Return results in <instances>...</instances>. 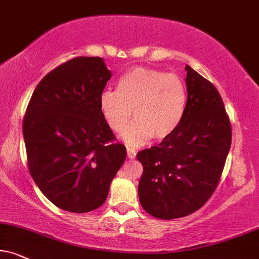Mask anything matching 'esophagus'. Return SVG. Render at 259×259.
I'll list each match as a JSON object with an SVG mask.
<instances>
[{
  "label": "esophagus",
  "instance_id": "esophagus-1",
  "mask_svg": "<svg viewBox=\"0 0 259 259\" xmlns=\"http://www.w3.org/2000/svg\"><path fill=\"white\" fill-rule=\"evenodd\" d=\"M136 155H137V151L135 149L127 148V157H128L130 159H133L136 157Z\"/></svg>",
  "mask_w": 259,
  "mask_h": 259
}]
</instances>
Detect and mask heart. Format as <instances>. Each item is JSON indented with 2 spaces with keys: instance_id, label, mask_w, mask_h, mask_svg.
<instances>
[{
  "instance_id": "obj_1",
  "label": "heart",
  "mask_w": 259,
  "mask_h": 259,
  "mask_svg": "<svg viewBox=\"0 0 259 259\" xmlns=\"http://www.w3.org/2000/svg\"><path fill=\"white\" fill-rule=\"evenodd\" d=\"M187 90L180 76L146 67L130 69L117 81V90H104L100 109L108 127L120 133L133 117L136 122L122 133L131 146L151 138L163 140L173 135L183 120Z\"/></svg>"
}]
</instances>
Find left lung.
<instances>
[{
    "instance_id": "1",
    "label": "left lung",
    "mask_w": 259,
    "mask_h": 259,
    "mask_svg": "<svg viewBox=\"0 0 259 259\" xmlns=\"http://www.w3.org/2000/svg\"><path fill=\"white\" fill-rule=\"evenodd\" d=\"M187 103L173 135L137 154L143 164L138 194L154 218L171 220L200 209L218 187L232 143V127L219 91L190 66Z\"/></svg>"
}]
</instances>
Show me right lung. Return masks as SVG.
Segmentation results:
<instances>
[{"mask_svg":"<svg viewBox=\"0 0 259 259\" xmlns=\"http://www.w3.org/2000/svg\"><path fill=\"white\" fill-rule=\"evenodd\" d=\"M110 78L102 57H75L48 73L27 105L28 170L41 193L66 211L100 207L126 159L100 109Z\"/></svg>","mask_w":259,"mask_h":259,"instance_id":"add662e5","label":"right lung"}]
</instances>
